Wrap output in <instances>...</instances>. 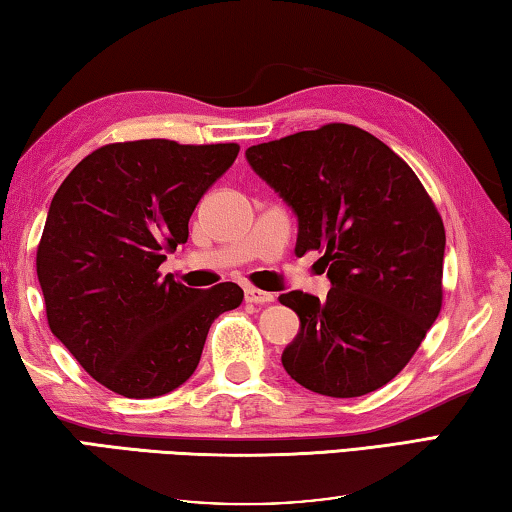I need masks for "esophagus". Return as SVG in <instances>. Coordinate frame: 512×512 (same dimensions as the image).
I'll return each instance as SVG.
<instances>
[{
    "mask_svg": "<svg viewBox=\"0 0 512 512\" xmlns=\"http://www.w3.org/2000/svg\"><path fill=\"white\" fill-rule=\"evenodd\" d=\"M246 300H248V303H255V305L273 303L275 294H269V291H262V289H257V287H246Z\"/></svg>",
    "mask_w": 512,
    "mask_h": 512,
    "instance_id": "esophagus-1",
    "label": "esophagus"
}]
</instances>
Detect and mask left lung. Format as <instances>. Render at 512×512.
I'll list each match as a JSON object with an SVG mask.
<instances>
[{
	"instance_id": "1",
	"label": "left lung",
	"mask_w": 512,
	"mask_h": 512,
	"mask_svg": "<svg viewBox=\"0 0 512 512\" xmlns=\"http://www.w3.org/2000/svg\"><path fill=\"white\" fill-rule=\"evenodd\" d=\"M246 159L296 212V255L321 253L332 282L326 300L280 296L300 319L287 373L335 399L387 385L442 310L446 234L433 198L399 154L346 123L253 145Z\"/></svg>"
}]
</instances>
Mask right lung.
Masks as SVG:
<instances>
[{"mask_svg": "<svg viewBox=\"0 0 512 512\" xmlns=\"http://www.w3.org/2000/svg\"><path fill=\"white\" fill-rule=\"evenodd\" d=\"M237 154V143H109L81 159L54 193L36 253L47 323L111 392L127 399L173 392L196 371L216 316L241 305L234 282L191 289L159 273Z\"/></svg>", "mask_w": 512, "mask_h": 512, "instance_id": "obj_1", "label": "right lung"}]
</instances>
